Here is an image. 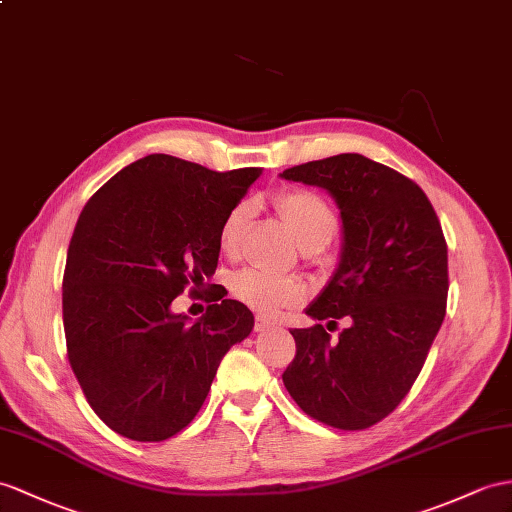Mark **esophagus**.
<instances>
[{
	"mask_svg": "<svg viewBox=\"0 0 512 512\" xmlns=\"http://www.w3.org/2000/svg\"><path fill=\"white\" fill-rule=\"evenodd\" d=\"M273 326V321L271 319H267V317H256V323H254V330L256 332H265V330H269Z\"/></svg>",
	"mask_w": 512,
	"mask_h": 512,
	"instance_id": "34e87169",
	"label": "esophagus"
}]
</instances>
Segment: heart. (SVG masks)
Instances as JSON below:
<instances>
[{
	"mask_svg": "<svg viewBox=\"0 0 512 512\" xmlns=\"http://www.w3.org/2000/svg\"><path fill=\"white\" fill-rule=\"evenodd\" d=\"M276 208L286 226L293 232L295 241L304 249H321L336 228L339 217L326 197L308 189H286L276 197ZM254 208L249 202H239L230 208L219 230V245L228 256L239 252L243 234L252 221ZM232 295L260 315H278L284 308H295L304 302L306 286L293 276H276V273L245 269L232 280Z\"/></svg>",
	"mask_w": 512,
	"mask_h": 512,
	"instance_id": "obj_1",
	"label": "heart"
}]
</instances>
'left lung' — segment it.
<instances>
[{
	"instance_id": "left-lung-1",
	"label": "left lung",
	"mask_w": 512,
	"mask_h": 512,
	"mask_svg": "<svg viewBox=\"0 0 512 512\" xmlns=\"http://www.w3.org/2000/svg\"><path fill=\"white\" fill-rule=\"evenodd\" d=\"M280 176L321 186L341 210V263L306 315L350 319L339 341L321 323L291 332L297 350L284 386L313 419L365 430L404 400L443 323L450 280L441 221L413 180L360 154Z\"/></svg>"
}]
</instances>
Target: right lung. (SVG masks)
<instances>
[{
	"label": "right lung",
	"mask_w": 512,
	"mask_h": 512,
	"mask_svg": "<svg viewBox=\"0 0 512 512\" xmlns=\"http://www.w3.org/2000/svg\"><path fill=\"white\" fill-rule=\"evenodd\" d=\"M258 176L149 154L80 213L62 278L67 356L95 415L126 439L165 441L189 426L221 358L252 332V310L219 284L193 324L170 302L213 278L221 223Z\"/></svg>",
	"instance_id": "right-lung-1"
}]
</instances>
